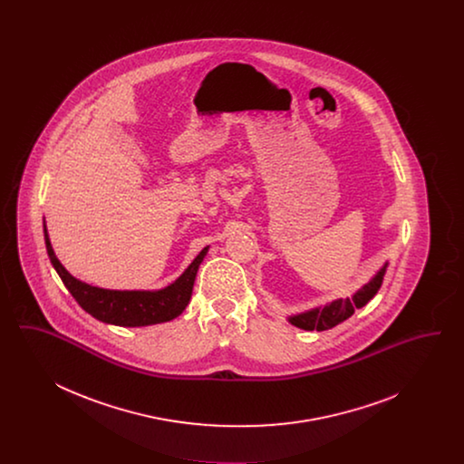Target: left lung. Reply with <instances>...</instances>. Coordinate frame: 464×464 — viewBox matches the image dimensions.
Here are the masks:
<instances>
[{
    "label": "left lung",
    "mask_w": 464,
    "mask_h": 464,
    "mask_svg": "<svg viewBox=\"0 0 464 464\" xmlns=\"http://www.w3.org/2000/svg\"><path fill=\"white\" fill-rule=\"evenodd\" d=\"M386 265L382 266L374 278L360 288L358 292H354L353 297L350 299H335L327 306H320V308L309 309L306 313L301 314H294L288 318V322L303 331H329L332 327L343 324L344 320H348L354 313V309L363 308L382 285V278L386 273Z\"/></svg>",
    "instance_id": "8db88e82"
}]
</instances>
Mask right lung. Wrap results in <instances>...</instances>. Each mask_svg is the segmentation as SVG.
<instances>
[{"mask_svg": "<svg viewBox=\"0 0 464 464\" xmlns=\"http://www.w3.org/2000/svg\"><path fill=\"white\" fill-rule=\"evenodd\" d=\"M44 231L50 263L59 273L61 280L76 303L93 318L120 327H146L177 318L191 299L197 271L208 252V246H205L195 257V261L169 287L160 290H108L92 287L67 273L66 267L61 265L52 248L44 224Z\"/></svg>", "mask_w": 464, "mask_h": 464, "instance_id": "right-lung-1", "label": "right lung"}]
</instances>
